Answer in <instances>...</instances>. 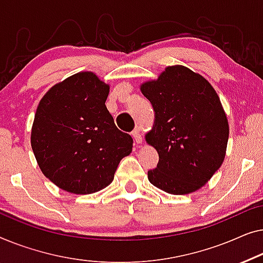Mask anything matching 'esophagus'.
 <instances>
[{
  "instance_id": "obj_1",
  "label": "esophagus",
  "mask_w": 263,
  "mask_h": 263,
  "mask_svg": "<svg viewBox=\"0 0 263 263\" xmlns=\"http://www.w3.org/2000/svg\"><path fill=\"white\" fill-rule=\"evenodd\" d=\"M131 135L133 137V139H135V143L137 144V145L143 142V137H142V135H140V130L138 127L135 128V130L131 132Z\"/></svg>"
}]
</instances>
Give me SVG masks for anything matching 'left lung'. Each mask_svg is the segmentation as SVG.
Segmentation results:
<instances>
[{"mask_svg": "<svg viewBox=\"0 0 263 263\" xmlns=\"http://www.w3.org/2000/svg\"><path fill=\"white\" fill-rule=\"evenodd\" d=\"M140 90L156 118L145 139L160 157L147 179L169 194L195 192L220 168L227 151L229 124L216 90L182 65L168 66Z\"/></svg>", "mask_w": 263, "mask_h": 263, "instance_id": "left-lung-1", "label": "left lung"}]
</instances>
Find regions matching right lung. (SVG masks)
<instances>
[{
  "mask_svg": "<svg viewBox=\"0 0 263 263\" xmlns=\"http://www.w3.org/2000/svg\"><path fill=\"white\" fill-rule=\"evenodd\" d=\"M109 86L93 72H79L40 100L31 144L47 179L73 194H90L114 179L133 139L114 124L105 105Z\"/></svg>",
  "mask_w": 263,
  "mask_h": 263,
  "instance_id": "add662e5",
  "label": "right lung"
}]
</instances>
